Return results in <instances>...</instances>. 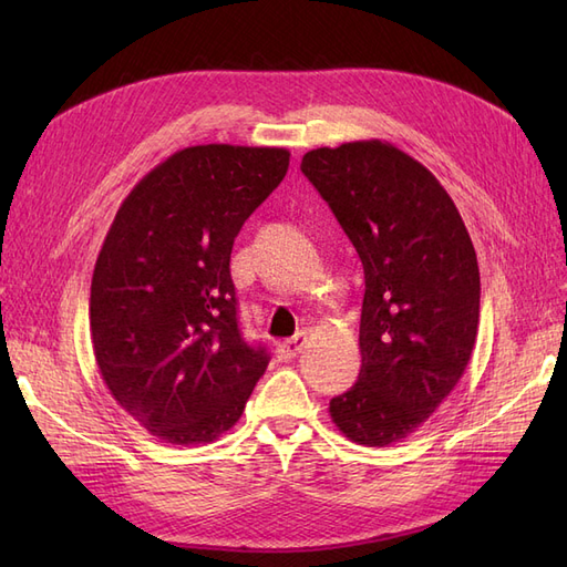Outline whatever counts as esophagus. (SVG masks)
Instances as JSON below:
<instances>
[{
    "label": "esophagus",
    "instance_id": "1",
    "mask_svg": "<svg viewBox=\"0 0 567 567\" xmlns=\"http://www.w3.org/2000/svg\"><path fill=\"white\" fill-rule=\"evenodd\" d=\"M305 342H307V333H305V331H300V333H296L293 338L284 340L281 346L277 348V352H279V357H281V359H293V357H298V354H300V350L305 348Z\"/></svg>",
    "mask_w": 567,
    "mask_h": 567
}]
</instances>
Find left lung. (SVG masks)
Returning <instances> with one entry per match:
<instances>
[{
  "instance_id": "8db88e82",
  "label": "left lung",
  "mask_w": 567,
  "mask_h": 567,
  "mask_svg": "<svg viewBox=\"0 0 567 567\" xmlns=\"http://www.w3.org/2000/svg\"><path fill=\"white\" fill-rule=\"evenodd\" d=\"M300 169L364 265L362 369L329 414L348 440L388 447L419 431L471 362L480 321L475 248L431 169L390 142L307 151Z\"/></svg>"
}]
</instances>
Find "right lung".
Returning a JSON list of instances; mask_svg holds the SVG:
<instances>
[{
	"label": "right lung",
	"mask_w": 567,
	"mask_h": 567,
	"mask_svg": "<svg viewBox=\"0 0 567 567\" xmlns=\"http://www.w3.org/2000/svg\"><path fill=\"white\" fill-rule=\"evenodd\" d=\"M288 163L279 146L182 148L136 182L99 250L90 296L99 373L167 444L225 435L269 364L238 331L229 257Z\"/></svg>",
	"instance_id": "obj_1"
}]
</instances>
